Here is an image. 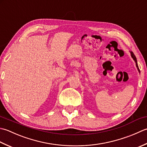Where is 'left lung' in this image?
<instances>
[{
    "label": "left lung",
    "instance_id": "left-lung-1",
    "mask_svg": "<svg viewBox=\"0 0 147 147\" xmlns=\"http://www.w3.org/2000/svg\"><path fill=\"white\" fill-rule=\"evenodd\" d=\"M130 53H131V57H132V58L134 59V61H135V63H136V67H137V69H138V71L140 73V69H139V67H138V63H137V59H136V56H134V53L132 52V51H131L130 52Z\"/></svg>",
    "mask_w": 147,
    "mask_h": 147
}]
</instances>
